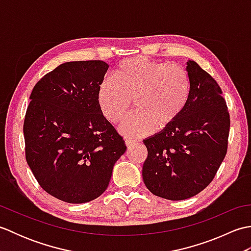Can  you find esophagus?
<instances>
[{
  "label": "esophagus",
  "instance_id": "esophagus-1",
  "mask_svg": "<svg viewBox=\"0 0 251 251\" xmlns=\"http://www.w3.org/2000/svg\"><path fill=\"white\" fill-rule=\"evenodd\" d=\"M125 143H126V146H127V147L130 148V147H132V146L137 145V141H135V140H130V139H126V140H125Z\"/></svg>",
  "mask_w": 251,
  "mask_h": 251
}]
</instances>
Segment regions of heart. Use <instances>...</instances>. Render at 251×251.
<instances>
[{
    "label": "heart",
    "mask_w": 251,
    "mask_h": 251,
    "mask_svg": "<svg viewBox=\"0 0 251 251\" xmlns=\"http://www.w3.org/2000/svg\"><path fill=\"white\" fill-rule=\"evenodd\" d=\"M190 95L191 78L183 67L134 57L120 63L114 79L101 82L98 103L105 119L117 124L129 113L134 101L136 112L122 123L120 131L137 138L174 125L188 105Z\"/></svg>",
    "instance_id": "1"
}]
</instances>
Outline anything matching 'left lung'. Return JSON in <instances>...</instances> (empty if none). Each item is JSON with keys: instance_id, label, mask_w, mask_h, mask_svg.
<instances>
[{"instance_id": "8db88e82", "label": "left lung", "mask_w": 251, "mask_h": 251, "mask_svg": "<svg viewBox=\"0 0 251 251\" xmlns=\"http://www.w3.org/2000/svg\"><path fill=\"white\" fill-rule=\"evenodd\" d=\"M186 65L191 95L182 115L143 140L148 149L143 182L151 193L170 201L190 199L209 185L226 157L230 132L219 84L195 61Z\"/></svg>"}]
</instances>
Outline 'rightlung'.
Returning <instances> with one entry per match:
<instances>
[{"label": "right lung", "mask_w": 251, "mask_h": 251, "mask_svg": "<svg viewBox=\"0 0 251 251\" xmlns=\"http://www.w3.org/2000/svg\"><path fill=\"white\" fill-rule=\"evenodd\" d=\"M108 69L101 60L62 63L30 96L24 122L26 163L42 189L70 204L102 194L126 151L98 103Z\"/></svg>", "instance_id": "1"}]
</instances>
